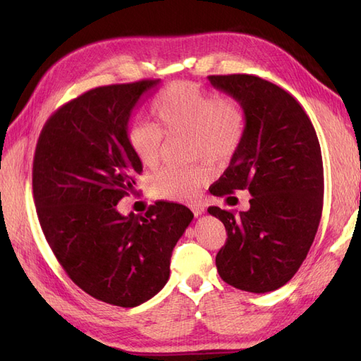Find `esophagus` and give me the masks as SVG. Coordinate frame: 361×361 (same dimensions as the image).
I'll use <instances>...</instances> for the list:
<instances>
[{
  "mask_svg": "<svg viewBox=\"0 0 361 361\" xmlns=\"http://www.w3.org/2000/svg\"><path fill=\"white\" fill-rule=\"evenodd\" d=\"M191 211L194 212V215L195 216H199V215H202V214H204V207L202 206V204H191Z\"/></svg>",
  "mask_w": 361,
  "mask_h": 361,
  "instance_id": "esophagus-1",
  "label": "esophagus"
}]
</instances>
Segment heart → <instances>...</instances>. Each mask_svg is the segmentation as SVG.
Instances as JSON below:
<instances>
[{
  "label": "heart",
  "mask_w": 361,
  "mask_h": 361,
  "mask_svg": "<svg viewBox=\"0 0 361 361\" xmlns=\"http://www.w3.org/2000/svg\"><path fill=\"white\" fill-rule=\"evenodd\" d=\"M155 125L137 123L128 130V145L141 166L155 167L162 155L164 136L190 135L192 159H206L214 166L231 161L241 147L247 117L233 97H218L197 82L170 84L154 102ZM212 178L206 166L164 167L149 180L157 199L191 202Z\"/></svg>",
  "instance_id": "obj_1"
}]
</instances>
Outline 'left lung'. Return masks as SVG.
Segmentation results:
<instances>
[{
    "label": "left lung",
    "mask_w": 361,
    "mask_h": 361,
    "mask_svg": "<svg viewBox=\"0 0 361 361\" xmlns=\"http://www.w3.org/2000/svg\"><path fill=\"white\" fill-rule=\"evenodd\" d=\"M209 81L241 104L247 117L243 145L211 192L251 194L245 212L207 209L227 232L215 257L218 274L241 290H276L295 276L318 232L324 199L318 135L281 87L247 73L211 75Z\"/></svg>",
    "instance_id": "obj_1"
}]
</instances>
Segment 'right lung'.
Instances as JSON below:
<instances>
[{"label":"right lung","mask_w":361,"mask_h":361,"mask_svg":"<svg viewBox=\"0 0 361 361\" xmlns=\"http://www.w3.org/2000/svg\"><path fill=\"white\" fill-rule=\"evenodd\" d=\"M158 84L96 87L64 104L47 120L32 161L36 211L52 253L76 286L118 307L166 286L173 248L194 216L171 202L145 215L117 211L143 171L128 145L129 117Z\"/></svg>","instance_id":"1"}]
</instances>
